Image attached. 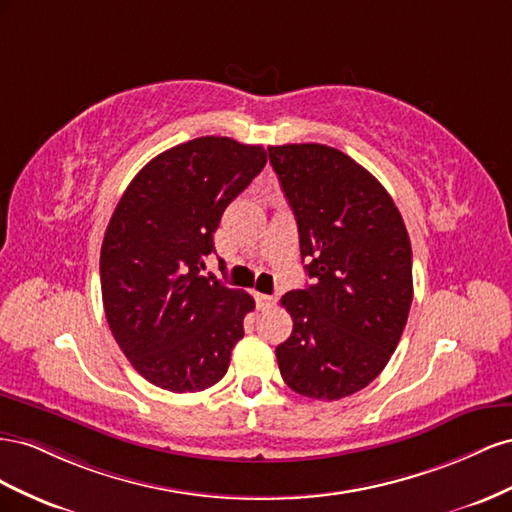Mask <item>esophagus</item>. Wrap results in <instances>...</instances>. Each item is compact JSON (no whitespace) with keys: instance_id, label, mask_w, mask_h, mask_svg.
<instances>
[{"instance_id":"1","label":"esophagus","mask_w":512,"mask_h":512,"mask_svg":"<svg viewBox=\"0 0 512 512\" xmlns=\"http://www.w3.org/2000/svg\"><path fill=\"white\" fill-rule=\"evenodd\" d=\"M255 300H257V309L259 311H268V309H272V306L276 304V296H268V294H257Z\"/></svg>"}]
</instances>
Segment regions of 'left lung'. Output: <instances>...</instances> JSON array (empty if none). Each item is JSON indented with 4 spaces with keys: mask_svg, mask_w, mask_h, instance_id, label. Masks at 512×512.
<instances>
[{
    "mask_svg": "<svg viewBox=\"0 0 512 512\" xmlns=\"http://www.w3.org/2000/svg\"><path fill=\"white\" fill-rule=\"evenodd\" d=\"M268 154L313 279L281 298L294 330L276 360L291 390L337 401L369 386L399 345L414 298L410 236L386 188L341 150L287 143Z\"/></svg>",
    "mask_w": 512,
    "mask_h": 512,
    "instance_id": "8db88e82",
    "label": "left lung"
}]
</instances>
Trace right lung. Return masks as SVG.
Listing matches in <instances>:
<instances>
[{
    "mask_svg": "<svg viewBox=\"0 0 512 512\" xmlns=\"http://www.w3.org/2000/svg\"><path fill=\"white\" fill-rule=\"evenodd\" d=\"M261 145L199 137L128 184L100 248L102 304L135 371L171 392L214 386L244 337L253 296L203 276L229 203L266 167ZM225 261H221V266Z\"/></svg>",
    "mask_w": 512,
    "mask_h": 512,
    "instance_id": "1",
    "label": "right lung"
}]
</instances>
